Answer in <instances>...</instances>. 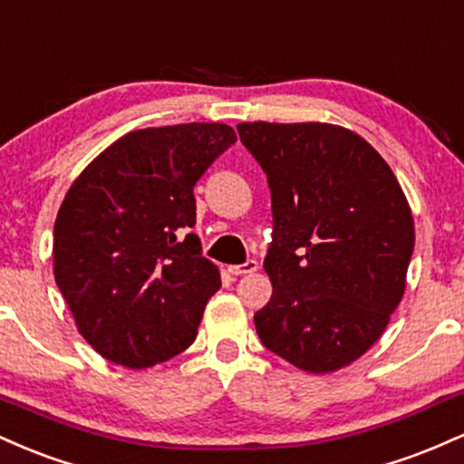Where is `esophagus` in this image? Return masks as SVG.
<instances>
[{
  "label": "esophagus",
  "mask_w": 464,
  "mask_h": 464,
  "mask_svg": "<svg viewBox=\"0 0 464 464\" xmlns=\"http://www.w3.org/2000/svg\"><path fill=\"white\" fill-rule=\"evenodd\" d=\"M259 268V264L255 262V259H248V262L239 264V266H228V273L233 276H242V275H248V273H255V270Z\"/></svg>",
  "instance_id": "obj_1"
}]
</instances>
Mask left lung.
I'll use <instances>...</instances> for the list:
<instances>
[{
    "instance_id": "left-lung-1",
    "label": "left lung",
    "mask_w": 464,
    "mask_h": 464,
    "mask_svg": "<svg viewBox=\"0 0 464 464\" xmlns=\"http://www.w3.org/2000/svg\"><path fill=\"white\" fill-rule=\"evenodd\" d=\"M237 132L273 200L259 340L301 371L343 369L380 340L406 290L414 222L401 185L343 126L253 121Z\"/></svg>"
}]
</instances>
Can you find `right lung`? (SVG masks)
<instances>
[{"instance_id":"add662e5","label":"right lung","mask_w":464,"mask_h":464,"mask_svg":"<svg viewBox=\"0 0 464 464\" xmlns=\"http://www.w3.org/2000/svg\"><path fill=\"white\" fill-rule=\"evenodd\" d=\"M236 141L227 124L132 130L69 188L54 222V276L102 358L146 369L196 340L220 273L183 231L196 225L194 185Z\"/></svg>"}]
</instances>
